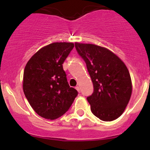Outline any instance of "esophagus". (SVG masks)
I'll list each match as a JSON object with an SVG mask.
<instances>
[{"label":"esophagus","instance_id":"esophagus-1","mask_svg":"<svg viewBox=\"0 0 150 150\" xmlns=\"http://www.w3.org/2000/svg\"><path fill=\"white\" fill-rule=\"evenodd\" d=\"M75 88H76V90L78 91V92H80V91H81V88H80L78 86H77L75 87Z\"/></svg>","mask_w":150,"mask_h":150}]
</instances>
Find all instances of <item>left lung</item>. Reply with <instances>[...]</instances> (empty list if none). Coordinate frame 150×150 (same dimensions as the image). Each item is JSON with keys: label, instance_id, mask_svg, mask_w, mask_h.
Wrapping results in <instances>:
<instances>
[{"label": "left lung", "instance_id": "1", "mask_svg": "<svg viewBox=\"0 0 150 150\" xmlns=\"http://www.w3.org/2000/svg\"><path fill=\"white\" fill-rule=\"evenodd\" d=\"M86 64L94 86L87 97L94 116L105 122L122 114L132 94L130 73L124 62L110 50L91 44L75 43Z\"/></svg>", "mask_w": 150, "mask_h": 150}]
</instances>
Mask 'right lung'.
Here are the masks:
<instances>
[{"mask_svg":"<svg viewBox=\"0 0 150 150\" xmlns=\"http://www.w3.org/2000/svg\"><path fill=\"white\" fill-rule=\"evenodd\" d=\"M73 47L72 42L52 43L36 52L25 67L23 91L32 108L43 118L62 117L78 95L69 86L62 65Z\"/></svg>","mask_w":150,"mask_h":150,"instance_id":"right-lung-1","label":"right lung"}]
</instances>
